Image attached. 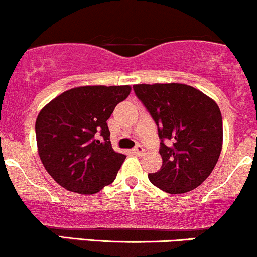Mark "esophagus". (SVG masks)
Returning <instances> with one entry per match:
<instances>
[{"label":"esophagus","instance_id":"esophagus-1","mask_svg":"<svg viewBox=\"0 0 257 257\" xmlns=\"http://www.w3.org/2000/svg\"><path fill=\"white\" fill-rule=\"evenodd\" d=\"M134 154L135 155H138V156H144V155H145L146 154V151H145V149H144L143 148V146H137V148H135L134 149Z\"/></svg>","mask_w":257,"mask_h":257}]
</instances>
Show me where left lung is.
Here are the masks:
<instances>
[{
	"label": "left lung",
	"instance_id": "1",
	"mask_svg": "<svg viewBox=\"0 0 257 257\" xmlns=\"http://www.w3.org/2000/svg\"><path fill=\"white\" fill-rule=\"evenodd\" d=\"M133 89L159 128L162 166L149 174L150 182L170 194L197 188L213 171L222 151L218 105L187 84H137ZM163 140L170 144L166 146Z\"/></svg>",
	"mask_w": 257,
	"mask_h": 257
}]
</instances>
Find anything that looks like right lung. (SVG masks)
<instances>
[{
  "mask_svg": "<svg viewBox=\"0 0 257 257\" xmlns=\"http://www.w3.org/2000/svg\"><path fill=\"white\" fill-rule=\"evenodd\" d=\"M131 90L129 85L73 87L41 109L35 122L39 156L61 187L90 195L115 179L125 155L112 148L107 119Z\"/></svg>",
  "mask_w": 257,
  "mask_h": 257,
  "instance_id": "obj_1",
  "label": "right lung"
}]
</instances>
